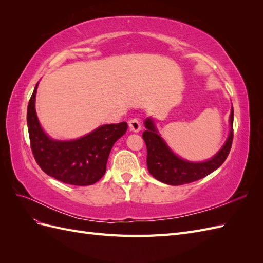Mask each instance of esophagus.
<instances>
[{
  "mask_svg": "<svg viewBox=\"0 0 263 263\" xmlns=\"http://www.w3.org/2000/svg\"><path fill=\"white\" fill-rule=\"evenodd\" d=\"M128 126H129V130L134 133H138L141 129V125L139 119L136 117H133L128 121Z\"/></svg>",
  "mask_w": 263,
  "mask_h": 263,
  "instance_id": "obj_1",
  "label": "esophagus"
}]
</instances>
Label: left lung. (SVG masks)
<instances>
[{
  "label": "left lung",
  "instance_id": "1",
  "mask_svg": "<svg viewBox=\"0 0 263 263\" xmlns=\"http://www.w3.org/2000/svg\"><path fill=\"white\" fill-rule=\"evenodd\" d=\"M230 128L224 146L212 159L204 162H190L174 155L158 134L151 118L145 121L147 130L142 133L147 146V165L151 176L169 185H182L200 180L218 169L224 163L232 148L234 133V109L230 113Z\"/></svg>",
  "mask_w": 263,
  "mask_h": 263
}]
</instances>
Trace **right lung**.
<instances>
[{
  "label": "right lung",
  "instance_id": "right-lung-1",
  "mask_svg": "<svg viewBox=\"0 0 263 263\" xmlns=\"http://www.w3.org/2000/svg\"><path fill=\"white\" fill-rule=\"evenodd\" d=\"M36 84L27 107L30 148L36 162L48 176L72 185H91L106 171L113 145L127 130V123L108 124L74 140H54L43 130L35 109Z\"/></svg>",
  "mask_w": 263,
  "mask_h": 263
}]
</instances>
